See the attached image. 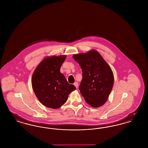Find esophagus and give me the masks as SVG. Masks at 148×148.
Returning <instances> with one entry per match:
<instances>
[{
    "label": "esophagus",
    "mask_w": 148,
    "mask_h": 148,
    "mask_svg": "<svg viewBox=\"0 0 148 148\" xmlns=\"http://www.w3.org/2000/svg\"><path fill=\"white\" fill-rule=\"evenodd\" d=\"M74 85L77 88V87H78V83H77V82H75V83H74Z\"/></svg>",
    "instance_id": "34e87169"
}]
</instances>
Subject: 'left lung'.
I'll list each match as a JSON object with an SVG mask.
<instances>
[{
  "label": "left lung",
  "instance_id": "8db88e82",
  "mask_svg": "<svg viewBox=\"0 0 148 148\" xmlns=\"http://www.w3.org/2000/svg\"><path fill=\"white\" fill-rule=\"evenodd\" d=\"M74 60L83 72L79 90L85 101L93 107L102 106L112 89V71L100 54L94 49L74 54Z\"/></svg>",
  "mask_w": 148,
  "mask_h": 148
}]
</instances>
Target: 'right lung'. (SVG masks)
I'll list each match as a JSON object with an SVG mask.
<instances>
[{"label":"right lung","mask_w":148,"mask_h":148,"mask_svg":"<svg viewBox=\"0 0 148 148\" xmlns=\"http://www.w3.org/2000/svg\"><path fill=\"white\" fill-rule=\"evenodd\" d=\"M65 58V55L46 57L32 74V89L38 100L47 107L58 108L65 103L69 94L76 89L60 72Z\"/></svg>","instance_id":"obj_1"}]
</instances>
